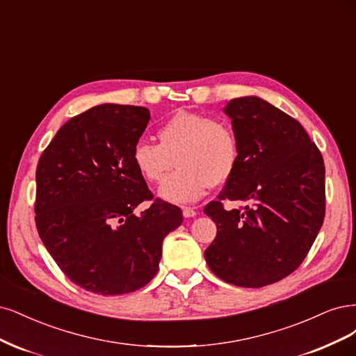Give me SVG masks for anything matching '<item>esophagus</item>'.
Masks as SVG:
<instances>
[{"label": "esophagus", "mask_w": 356, "mask_h": 356, "mask_svg": "<svg viewBox=\"0 0 356 356\" xmlns=\"http://www.w3.org/2000/svg\"><path fill=\"white\" fill-rule=\"evenodd\" d=\"M183 216H185L186 219H189V217H195L197 216V210L193 207H183Z\"/></svg>", "instance_id": "34e87169"}]
</instances>
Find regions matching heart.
Listing matches in <instances>:
<instances>
[{
    "label": "heart",
    "mask_w": 356,
    "mask_h": 356,
    "mask_svg": "<svg viewBox=\"0 0 356 356\" xmlns=\"http://www.w3.org/2000/svg\"><path fill=\"white\" fill-rule=\"evenodd\" d=\"M154 142H137L131 161L137 173L151 185L161 181L159 195L168 202L200 200L210 186H222L239 165L241 147L235 130L223 121L198 112L179 111L156 130Z\"/></svg>",
    "instance_id": "1"
}]
</instances>
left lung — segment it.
I'll list each match as a JSON object with an SVG mask.
<instances>
[{
    "mask_svg": "<svg viewBox=\"0 0 356 356\" xmlns=\"http://www.w3.org/2000/svg\"><path fill=\"white\" fill-rule=\"evenodd\" d=\"M241 158L232 179L204 213L217 235L204 257L225 282L259 289L302 265L325 216V167L302 124L266 100L232 99ZM223 200L248 205L226 211Z\"/></svg>",
    "mask_w": 356,
    "mask_h": 356,
    "instance_id": "obj_1",
    "label": "left lung"
}]
</instances>
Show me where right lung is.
Here are the masks:
<instances>
[{
    "label": "right lung",
    "instance_id": "add662e5",
    "mask_svg": "<svg viewBox=\"0 0 356 356\" xmlns=\"http://www.w3.org/2000/svg\"><path fill=\"white\" fill-rule=\"evenodd\" d=\"M149 118L142 106H95L63 124L38 161L40 238L87 291L142 289L158 272L164 238L183 222L177 205L154 198L131 161ZM142 202L152 204L136 215Z\"/></svg>",
    "mask_w": 356,
    "mask_h": 356
}]
</instances>
